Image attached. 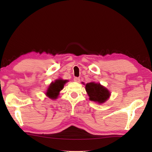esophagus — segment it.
<instances>
[{
	"mask_svg": "<svg viewBox=\"0 0 152 152\" xmlns=\"http://www.w3.org/2000/svg\"><path fill=\"white\" fill-rule=\"evenodd\" d=\"M74 81L75 82H80V78H78V77H75V78H74Z\"/></svg>",
	"mask_w": 152,
	"mask_h": 152,
	"instance_id": "esophagus-1",
	"label": "esophagus"
}]
</instances>
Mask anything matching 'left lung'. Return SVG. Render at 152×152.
<instances>
[{
	"label": "left lung",
	"instance_id": "1",
	"mask_svg": "<svg viewBox=\"0 0 152 152\" xmlns=\"http://www.w3.org/2000/svg\"><path fill=\"white\" fill-rule=\"evenodd\" d=\"M86 90L89 96V100L100 104L104 102L110 95L107 89L102 86L100 83L95 82L87 83Z\"/></svg>",
	"mask_w": 152,
	"mask_h": 152
}]
</instances>
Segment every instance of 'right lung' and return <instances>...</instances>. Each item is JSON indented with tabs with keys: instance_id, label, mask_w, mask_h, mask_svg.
Wrapping results in <instances>:
<instances>
[{
	"instance_id": "right-lung-1",
	"label": "right lung",
	"mask_w": 152,
	"mask_h": 152,
	"mask_svg": "<svg viewBox=\"0 0 152 152\" xmlns=\"http://www.w3.org/2000/svg\"><path fill=\"white\" fill-rule=\"evenodd\" d=\"M67 82V80L59 79L56 80L55 82H52L50 85L46 92V95L51 99H56L59 94V91L62 90L64 83Z\"/></svg>"
}]
</instances>
